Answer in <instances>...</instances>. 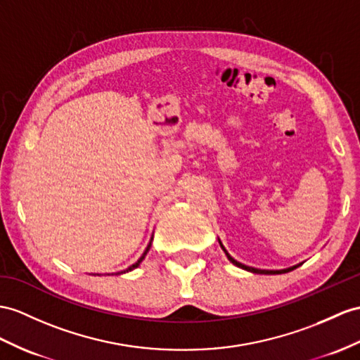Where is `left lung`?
I'll return each mask as SVG.
<instances>
[{
	"mask_svg": "<svg viewBox=\"0 0 360 360\" xmlns=\"http://www.w3.org/2000/svg\"><path fill=\"white\" fill-rule=\"evenodd\" d=\"M218 243H220V246H221V249L224 250V253H226V257H227V259H229L232 264H235L236 267H240V269H244V270H248V271H252V274H261V275H281V274H287V271H292V270H295L296 267H300L301 264H296V266H292V267H288V269H283V270H262V269H255V267H250V266H246V264H243V262H240V261H236V259H233L231 255H229V252H227L226 249H224V246L221 244V241L218 240Z\"/></svg>",
	"mask_w": 360,
	"mask_h": 360,
	"instance_id": "left-lung-1",
	"label": "left lung"
}]
</instances>
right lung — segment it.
I'll list each match as a JSON object with an SVG mask.
<instances>
[{
    "label": "right lung",
    "instance_id": "1",
    "mask_svg": "<svg viewBox=\"0 0 360 360\" xmlns=\"http://www.w3.org/2000/svg\"><path fill=\"white\" fill-rule=\"evenodd\" d=\"M151 241H153V238H151ZM151 241H150V244H148L146 246V249H145V252L142 253V257H140L133 266H129L128 269H125V270H122V271H117V275H122V274H127V271H131V270H134V269H137L139 266H140V262H142L143 259H145V257H146V253H148V250H150V248H151Z\"/></svg>",
    "mask_w": 360,
    "mask_h": 360
}]
</instances>
